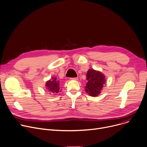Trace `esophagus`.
<instances>
[{"label": "esophagus", "instance_id": "34e87169", "mask_svg": "<svg viewBox=\"0 0 147 147\" xmlns=\"http://www.w3.org/2000/svg\"><path fill=\"white\" fill-rule=\"evenodd\" d=\"M70 79L71 80H78V78L77 77H72V78H70Z\"/></svg>", "mask_w": 147, "mask_h": 147}]
</instances>
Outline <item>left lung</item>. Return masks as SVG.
Segmentation results:
<instances>
[{
    "mask_svg": "<svg viewBox=\"0 0 147 147\" xmlns=\"http://www.w3.org/2000/svg\"><path fill=\"white\" fill-rule=\"evenodd\" d=\"M87 80L86 91L91 96L99 95L105 83L104 75L99 71L94 70H89L87 73Z\"/></svg>",
    "mask_w": 147,
    "mask_h": 147,
    "instance_id": "8db88e82",
    "label": "left lung"
}]
</instances>
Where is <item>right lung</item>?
<instances>
[{"label": "right lung", "mask_w": 147, "mask_h": 147, "mask_svg": "<svg viewBox=\"0 0 147 147\" xmlns=\"http://www.w3.org/2000/svg\"><path fill=\"white\" fill-rule=\"evenodd\" d=\"M52 80H49L46 83L47 89L50 92V93H57L59 92V82H58L56 77L52 78Z\"/></svg>", "instance_id": "obj_1"}]
</instances>
